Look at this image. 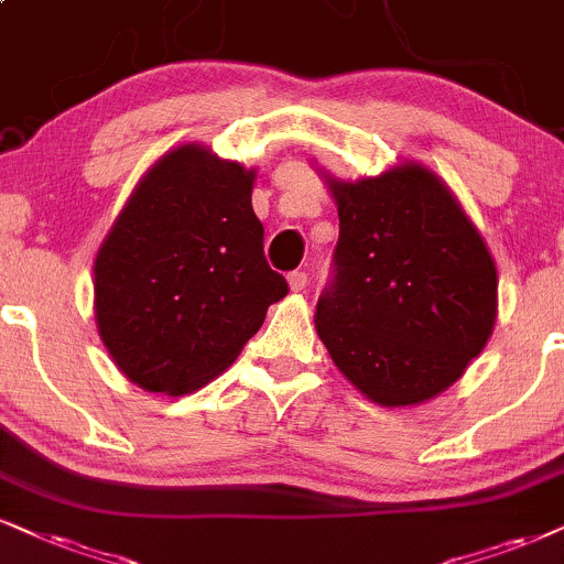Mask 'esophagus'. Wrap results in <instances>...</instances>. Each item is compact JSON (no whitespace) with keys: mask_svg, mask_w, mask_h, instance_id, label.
Wrapping results in <instances>:
<instances>
[{"mask_svg":"<svg viewBox=\"0 0 564 564\" xmlns=\"http://www.w3.org/2000/svg\"><path fill=\"white\" fill-rule=\"evenodd\" d=\"M306 283H310V278H306L304 270H294V273H289L291 291H302V289H306Z\"/></svg>","mask_w":564,"mask_h":564,"instance_id":"obj_1","label":"esophagus"}]
</instances>
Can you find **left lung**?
I'll return each mask as SVG.
<instances>
[{
  "label": "left lung",
  "mask_w": 564,
  "mask_h": 564,
  "mask_svg": "<svg viewBox=\"0 0 564 564\" xmlns=\"http://www.w3.org/2000/svg\"><path fill=\"white\" fill-rule=\"evenodd\" d=\"M340 234L315 327L335 367L380 405L447 390L487 346L497 268L451 189L422 163L327 176Z\"/></svg>",
  "instance_id": "left-lung-1"
}]
</instances>
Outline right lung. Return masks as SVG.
<instances>
[{
    "label": "right lung",
    "mask_w": 564,
    "mask_h": 564,
    "mask_svg": "<svg viewBox=\"0 0 564 564\" xmlns=\"http://www.w3.org/2000/svg\"><path fill=\"white\" fill-rule=\"evenodd\" d=\"M254 171L203 145L142 176L93 265L96 323L142 390L184 395L234 365L289 283L268 265Z\"/></svg>",
    "instance_id": "add662e5"
}]
</instances>
